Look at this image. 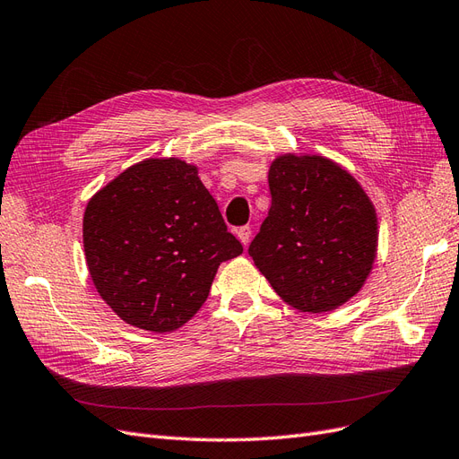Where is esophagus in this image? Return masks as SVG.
Segmentation results:
<instances>
[{"instance_id":"1","label":"esophagus","mask_w":459,"mask_h":459,"mask_svg":"<svg viewBox=\"0 0 459 459\" xmlns=\"http://www.w3.org/2000/svg\"><path fill=\"white\" fill-rule=\"evenodd\" d=\"M236 236H238V240L247 246L249 244V238H251V229L249 227H240L238 230H236Z\"/></svg>"}]
</instances>
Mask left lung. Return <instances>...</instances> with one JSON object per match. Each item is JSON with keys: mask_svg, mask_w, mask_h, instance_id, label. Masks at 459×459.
I'll use <instances>...</instances> for the list:
<instances>
[{"mask_svg": "<svg viewBox=\"0 0 459 459\" xmlns=\"http://www.w3.org/2000/svg\"><path fill=\"white\" fill-rule=\"evenodd\" d=\"M271 210L249 246L280 299L301 313H332L357 295L377 257V213L337 161L286 152L269 168Z\"/></svg>", "mask_w": 459, "mask_h": 459, "instance_id": "obj_1", "label": "left lung"}]
</instances>
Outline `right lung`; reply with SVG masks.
I'll list each match as a JSON object with an SVG mask.
<instances>
[{
	"label": "right lung",
	"mask_w": 459,
	"mask_h": 459,
	"mask_svg": "<svg viewBox=\"0 0 459 459\" xmlns=\"http://www.w3.org/2000/svg\"><path fill=\"white\" fill-rule=\"evenodd\" d=\"M87 271L129 326L168 333L195 316L219 264L242 254L198 168L146 158L114 177L83 213Z\"/></svg>",
	"instance_id": "obj_1"
}]
</instances>
